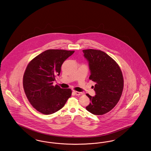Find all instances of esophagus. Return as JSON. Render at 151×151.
<instances>
[{"label": "esophagus", "mask_w": 151, "mask_h": 151, "mask_svg": "<svg viewBox=\"0 0 151 151\" xmlns=\"http://www.w3.org/2000/svg\"><path fill=\"white\" fill-rule=\"evenodd\" d=\"M73 93H74L76 95V96H80V95L83 94V93H82V92H79V91H73Z\"/></svg>", "instance_id": "obj_1"}]
</instances>
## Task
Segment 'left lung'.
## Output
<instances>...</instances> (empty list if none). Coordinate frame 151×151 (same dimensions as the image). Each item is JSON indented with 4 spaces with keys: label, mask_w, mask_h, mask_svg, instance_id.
I'll return each instance as SVG.
<instances>
[{
    "label": "left lung",
    "mask_w": 151,
    "mask_h": 151,
    "mask_svg": "<svg viewBox=\"0 0 151 151\" xmlns=\"http://www.w3.org/2000/svg\"><path fill=\"white\" fill-rule=\"evenodd\" d=\"M83 52L89 62V79L96 83V95L86 94L91 101L86 109L94 115H104L114 109L120 99L124 89L122 71L116 62L104 52L92 49Z\"/></svg>",
    "instance_id": "1"
}]
</instances>
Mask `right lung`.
I'll return each mask as SVG.
<instances>
[{
  "instance_id": "obj_1",
  "label": "right lung",
  "mask_w": 151,
  "mask_h": 151,
  "mask_svg": "<svg viewBox=\"0 0 151 151\" xmlns=\"http://www.w3.org/2000/svg\"><path fill=\"white\" fill-rule=\"evenodd\" d=\"M74 50L49 49L37 55L29 63L23 77L25 94L32 106L44 115L62 109L71 96L70 89L54 86L55 76L60 75L61 66Z\"/></svg>"
}]
</instances>
